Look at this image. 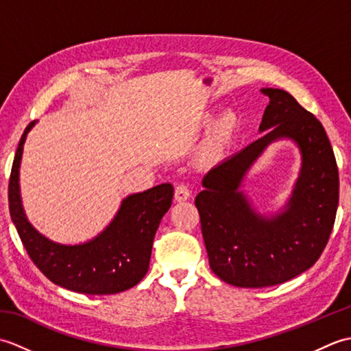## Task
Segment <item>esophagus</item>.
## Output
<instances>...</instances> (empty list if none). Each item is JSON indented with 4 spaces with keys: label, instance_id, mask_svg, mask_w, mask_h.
Masks as SVG:
<instances>
[{
    "label": "esophagus",
    "instance_id": "obj_1",
    "mask_svg": "<svg viewBox=\"0 0 351 351\" xmlns=\"http://www.w3.org/2000/svg\"><path fill=\"white\" fill-rule=\"evenodd\" d=\"M190 195H191V191H190L187 185L181 184L175 189V200H176V202H185V200L190 197Z\"/></svg>",
    "mask_w": 351,
    "mask_h": 351
}]
</instances>
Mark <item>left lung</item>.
Listing matches in <instances>:
<instances>
[{
    "label": "left lung",
    "mask_w": 351,
    "mask_h": 351,
    "mask_svg": "<svg viewBox=\"0 0 351 351\" xmlns=\"http://www.w3.org/2000/svg\"><path fill=\"white\" fill-rule=\"evenodd\" d=\"M268 96L258 140L204 176L195 204L211 270L229 285H279L317 263L332 232L339 200L337 160L318 119L288 92ZM300 147L301 171L279 212L263 215L242 190L248 170L274 141Z\"/></svg>",
    "instance_id": "left-lung-1"
}]
</instances>
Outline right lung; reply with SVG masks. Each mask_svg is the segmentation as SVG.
Instances as JSON below:
<instances>
[{"mask_svg":"<svg viewBox=\"0 0 351 351\" xmlns=\"http://www.w3.org/2000/svg\"><path fill=\"white\" fill-rule=\"evenodd\" d=\"M29 123L19 140L9 182V208L21 241L37 268L56 285L81 294H117L145 278L162 215L173 199L166 182L126 196L108 226L92 240L63 244L49 240L29 223L21 197L19 169Z\"/></svg>","mask_w":351,"mask_h":351,"instance_id":"obj_1","label":"right lung"}]
</instances>
